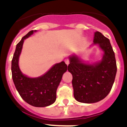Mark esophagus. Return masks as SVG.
<instances>
[{"label": "esophagus", "instance_id": "1", "mask_svg": "<svg viewBox=\"0 0 127 127\" xmlns=\"http://www.w3.org/2000/svg\"><path fill=\"white\" fill-rule=\"evenodd\" d=\"M64 61H65V63H66V64H67V65L69 64V59H65V60H64Z\"/></svg>", "mask_w": 127, "mask_h": 127}]
</instances>
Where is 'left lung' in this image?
<instances>
[{
    "label": "left lung",
    "instance_id": "8db88e82",
    "mask_svg": "<svg viewBox=\"0 0 127 127\" xmlns=\"http://www.w3.org/2000/svg\"><path fill=\"white\" fill-rule=\"evenodd\" d=\"M94 45H98L103 52L99 61L90 63L75 54L69 56L68 70L73 76L74 97L82 103H95L104 99L111 90L117 71L109 40L96 32L90 47Z\"/></svg>",
    "mask_w": 127,
    "mask_h": 127
}]
</instances>
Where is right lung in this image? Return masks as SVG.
I'll use <instances>...</instances> for the list:
<instances>
[{
  "mask_svg": "<svg viewBox=\"0 0 127 127\" xmlns=\"http://www.w3.org/2000/svg\"><path fill=\"white\" fill-rule=\"evenodd\" d=\"M36 32H29L16 45L11 63L12 77L18 93L25 102L35 107H46L56 101L57 89L68 67L61 61L38 77L31 78L23 73L19 68V59L24 41Z\"/></svg>",
  "mask_w": 127,
  "mask_h": 127,
  "instance_id": "1",
  "label": "right lung"
}]
</instances>
